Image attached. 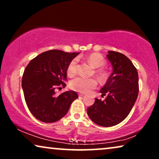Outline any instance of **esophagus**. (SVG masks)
Here are the masks:
<instances>
[{
	"label": "esophagus",
	"mask_w": 159,
	"mask_h": 159,
	"mask_svg": "<svg viewBox=\"0 0 159 159\" xmlns=\"http://www.w3.org/2000/svg\"><path fill=\"white\" fill-rule=\"evenodd\" d=\"M78 95H79V96H84V95L83 93H78Z\"/></svg>",
	"instance_id": "esophagus-1"
}]
</instances>
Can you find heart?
Returning a JSON list of instances; mask_svg holds the SVG:
<instances>
[{
	"label": "heart",
	"mask_w": 159,
	"mask_h": 159,
	"mask_svg": "<svg viewBox=\"0 0 159 159\" xmlns=\"http://www.w3.org/2000/svg\"><path fill=\"white\" fill-rule=\"evenodd\" d=\"M88 62L94 68L98 69L95 73L101 82H105L108 78V73L105 69L101 67L105 65V59L99 53H91L86 57ZM67 75L69 77H73L77 73V59L71 60L67 67ZM97 85L96 80L93 78H84L82 77H78L72 80L70 82V87L71 89L80 93H88L93 89H94Z\"/></svg>",
	"instance_id": "b5f03b06"
}]
</instances>
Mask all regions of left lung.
<instances>
[{
  "label": "left lung",
  "instance_id": "left-lung-1",
  "mask_svg": "<svg viewBox=\"0 0 159 159\" xmlns=\"http://www.w3.org/2000/svg\"><path fill=\"white\" fill-rule=\"evenodd\" d=\"M106 57L113 69L100 92L107 96L104 101L95 98L87 113L96 125L112 127L129 115L135 103L139 92L138 74L132 62L124 54L108 51Z\"/></svg>",
  "mask_w": 159,
  "mask_h": 159
}]
</instances>
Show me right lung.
I'll return each mask as SVG.
<instances>
[{
  "label": "right lung",
  "instance_id": "1",
  "mask_svg": "<svg viewBox=\"0 0 159 159\" xmlns=\"http://www.w3.org/2000/svg\"><path fill=\"white\" fill-rule=\"evenodd\" d=\"M79 54L51 50L33 58L26 67L21 87L27 107L38 120L57 121L66 114L71 103L78 98L73 90L57 95L55 89L65 88L67 67Z\"/></svg>",
  "mask_w": 159,
  "mask_h": 159
}]
</instances>
